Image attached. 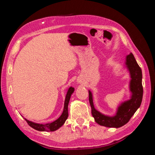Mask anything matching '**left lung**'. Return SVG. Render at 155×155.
I'll return each instance as SVG.
<instances>
[{"label":"left lung","instance_id":"1","mask_svg":"<svg viewBox=\"0 0 155 155\" xmlns=\"http://www.w3.org/2000/svg\"><path fill=\"white\" fill-rule=\"evenodd\" d=\"M126 67L130 73V99L123 102L117 107L116 114L113 116L104 115L95 109L93 97L89 90V101L91 108V114L96 123L109 128H120L129 121L137 109L140 107L143 98L142 72L134 55L131 53L126 57Z\"/></svg>","mask_w":155,"mask_h":155}]
</instances>
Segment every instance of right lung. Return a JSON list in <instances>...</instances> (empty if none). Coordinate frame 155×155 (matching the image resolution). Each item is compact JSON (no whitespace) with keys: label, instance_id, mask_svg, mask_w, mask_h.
Listing matches in <instances>:
<instances>
[{"label":"right lung","instance_id":"1","mask_svg":"<svg viewBox=\"0 0 155 155\" xmlns=\"http://www.w3.org/2000/svg\"><path fill=\"white\" fill-rule=\"evenodd\" d=\"M74 91V88L72 87H70L67 91L66 96H65V99L64 102V111H63L62 114L61 115L58 119L56 120L55 121L52 122L51 123H48V124H38V123H35L33 122L29 121V120H27L26 118L25 120L28 123V124L32 127L34 129L39 131H54L62 127L63 124H64L65 120H67L68 117V103H69L70 97L73 94Z\"/></svg>","mask_w":155,"mask_h":155}]
</instances>
